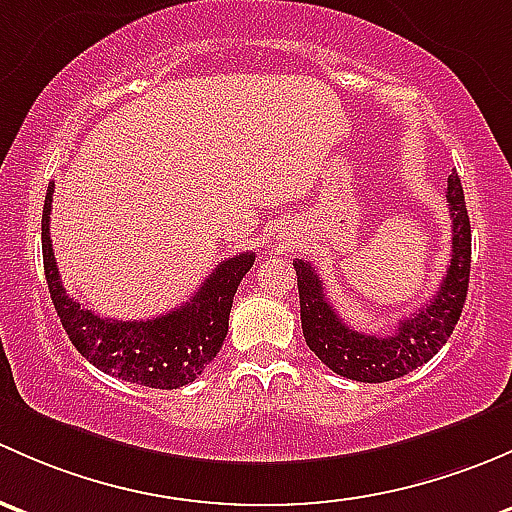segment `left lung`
I'll return each instance as SVG.
<instances>
[{"label":"left lung","mask_w":512,"mask_h":512,"mask_svg":"<svg viewBox=\"0 0 512 512\" xmlns=\"http://www.w3.org/2000/svg\"><path fill=\"white\" fill-rule=\"evenodd\" d=\"M446 202L451 212V258L444 281L424 308L412 313V318L399 320L392 335H367L345 325L330 305L315 268L303 258L293 261L305 342L318 360L340 377L357 382H389L404 377L429 362L451 337L466 303L471 273V221L456 170L449 177Z\"/></svg>","instance_id":"left-lung-1"}]
</instances>
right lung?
Listing matches in <instances>:
<instances>
[{
  "label": "right lung",
  "instance_id": "add662e5",
  "mask_svg": "<svg viewBox=\"0 0 512 512\" xmlns=\"http://www.w3.org/2000/svg\"><path fill=\"white\" fill-rule=\"evenodd\" d=\"M54 184L46 189L41 251L51 303L73 347L100 372L152 389H177L194 382L217 357L229 333V313L241 278L254 266V251L226 258L204 286L167 315L152 320L100 318L66 293L56 268L49 219Z\"/></svg>",
  "mask_w": 512,
  "mask_h": 512
}]
</instances>
